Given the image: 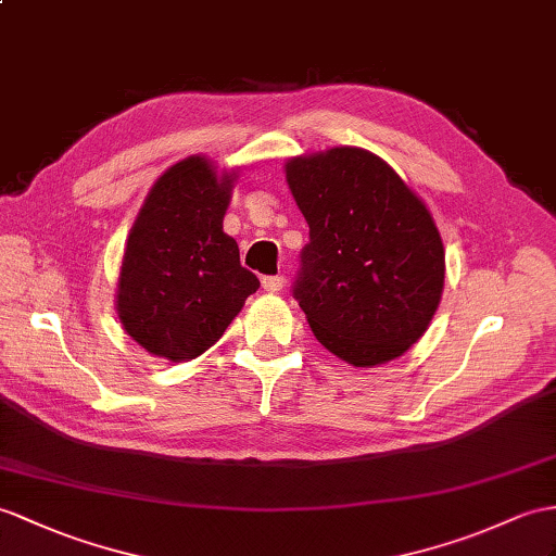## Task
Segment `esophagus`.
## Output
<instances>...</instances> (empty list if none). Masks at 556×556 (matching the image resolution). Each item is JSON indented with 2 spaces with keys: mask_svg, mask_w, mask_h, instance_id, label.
<instances>
[{
  "mask_svg": "<svg viewBox=\"0 0 556 556\" xmlns=\"http://www.w3.org/2000/svg\"><path fill=\"white\" fill-rule=\"evenodd\" d=\"M282 286H286V278L282 276H264L262 278V288L266 292H278V290H282Z\"/></svg>",
  "mask_w": 556,
  "mask_h": 556,
  "instance_id": "34e87169",
  "label": "esophagus"
}]
</instances>
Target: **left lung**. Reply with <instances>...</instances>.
<instances>
[{
	"label": "left lung",
	"mask_w": 556,
	"mask_h": 556,
	"mask_svg": "<svg viewBox=\"0 0 556 556\" xmlns=\"http://www.w3.org/2000/svg\"><path fill=\"white\" fill-rule=\"evenodd\" d=\"M286 172L308 224L292 294L316 340L356 368L405 354L437 314L445 274L425 202L363 148L292 157Z\"/></svg>",
	"instance_id": "obj_1"
}]
</instances>
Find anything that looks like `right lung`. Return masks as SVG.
Here are the masks:
<instances>
[{
  "instance_id": "obj_1",
  "label": "right lung",
  "mask_w": 556,
  "mask_h": 556,
  "mask_svg": "<svg viewBox=\"0 0 556 556\" xmlns=\"http://www.w3.org/2000/svg\"><path fill=\"white\" fill-rule=\"evenodd\" d=\"M231 174L186 157L160 176L131 226L117 286V314L148 354L191 361L238 316L260 278L224 233Z\"/></svg>"
}]
</instances>
